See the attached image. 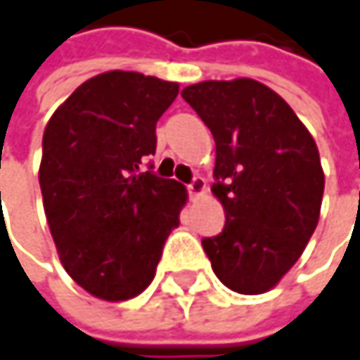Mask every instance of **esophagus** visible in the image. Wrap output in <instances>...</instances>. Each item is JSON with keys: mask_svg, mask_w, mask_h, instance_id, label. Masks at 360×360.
<instances>
[{"mask_svg": "<svg viewBox=\"0 0 360 360\" xmlns=\"http://www.w3.org/2000/svg\"><path fill=\"white\" fill-rule=\"evenodd\" d=\"M187 191H189V195H202L206 191V181L202 177H193V181L187 185Z\"/></svg>", "mask_w": 360, "mask_h": 360, "instance_id": "esophagus-1", "label": "esophagus"}]
</instances>
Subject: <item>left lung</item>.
<instances>
[{
	"mask_svg": "<svg viewBox=\"0 0 360 360\" xmlns=\"http://www.w3.org/2000/svg\"><path fill=\"white\" fill-rule=\"evenodd\" d=\"M181 96L212 131V193L226 214L222 233L202 247L224 286L262 295L317 226L323 171L315 140L282 96L249 78L191 84Z\"/></svg>",
	"mask_w": 360,
	"mask_h": 360,
	"instance_id": "1",
	"label": "left lung"
}]
</instances>
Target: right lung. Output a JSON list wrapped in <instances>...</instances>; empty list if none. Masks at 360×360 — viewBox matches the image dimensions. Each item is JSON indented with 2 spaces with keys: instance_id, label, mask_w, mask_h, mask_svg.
Returning a JSON list of instances; mask_svg holds the SVG:
<instances>
[{
  "instance_id": "obj_1",
  "label": "right lung",
  "mask_w": 360,
  "mask_h": 360,
  "mask_svg": "<svg viewBox=\"0 0 360 360\" xmlns=\"http://www.w3.org/2000/svg\"><path fill=\"white\" fill-rule=\"evenodd\" d=\"M177 94L179 84L115 70L78 86L45 127L39 183L51 235L65 272L98 299L140 295L179 226L185 187L140 169Z\"/></svg>"
}]
</instances>
